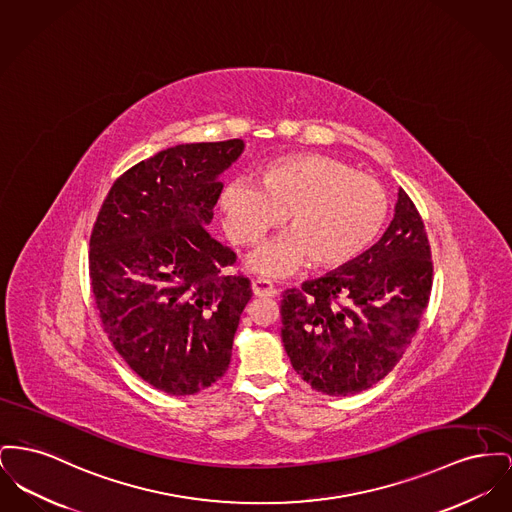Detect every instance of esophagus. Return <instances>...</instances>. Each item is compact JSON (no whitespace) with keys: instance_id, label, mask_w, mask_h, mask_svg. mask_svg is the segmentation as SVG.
Masks as SVG:
<instances>
[{"instance_id":"esophagus-1","label":"esophagus","mask_w":512,"mask_h":512,"mask_svg":"<svg viewBox=\"0 0 512 512\" xmlns=\"http://www.w3.org/2000/svg\"><path fill=\"white\" fill-rule=\"evenodd\" d=\"M251 290H253L255 298H272L276 294V288L272 286L269 280H263V278L253 280L251 282Z\"/></svg>"}]
</instances>
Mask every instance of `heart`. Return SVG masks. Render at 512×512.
Returning <instances> with one entry per match:
<instances>
[{
    "label": "heart",
    "mask_w": 512,
    "mask_h": 512,
    "mask_svg": "<svg viewBox=\"0 0 512 512\" xmlns=\"http://www.w3.org/2000/svg\"><path fill=\"white\" fill-rule=\"evenodd\" d=\"M222 224L236 243L259 240L282 220L290 226L247 257L267 278L336 269L361 255L385 226L389 195L373 178L325 154H292L271 162L261 183L249 176L226 181L220 193Z\"/></svg>",
    "instance_id": "1"
}]
</instances>
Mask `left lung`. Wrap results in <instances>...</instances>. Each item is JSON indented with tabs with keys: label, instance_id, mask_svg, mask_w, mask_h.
I'll return each instance as SVG.
<instances>
[{
	"label": "left lung",
	"instance_id": "left-lung-1",
	"mask_svg": "<svg viewBox=\"0 0 512 512\" xmlns=\"http://www.w3.org/2000/svg\"><path fill=\"white\" fill-rule=\"evenodd\" d=\"M420 212L398 189L381 240L354 261L282 296V342L311 389L350 396L387 377L420 327L431 294Z\"/></svg>",
	"mask_w": 512,
	"mask_h": 512
}]
</instances>
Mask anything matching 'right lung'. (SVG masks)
Returning a JSON list of instances; mask_svg holds the SVG:
<instances>
[{
  "mask_svg": "<svg viewBox=\"0 0 512 512\" xmlns=\"http://www.w3.org/2000/svg\"><path fill=\"white\" fill-rule=\"evenodd\" d=\"M241 139L176 145L114 181L91 236L92 294L123 361L174 396L209 389L228 369L251 300L236 253L209 234L220 181Z\"/></svg>",
  "mask_w": 512,
  "mask_h": 512,
  "instance_id": "1",
  "label": "right lung"
}]
</instances>
